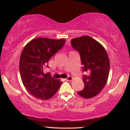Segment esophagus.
<instances>
[{"label": "esophagus", "mask_w": 130, "mask_h": 130, "mask_svg": "<svg viewBox=\"0 0 130 130\" xmlns=\"http://www.w3.org/2000/svg\"><path fill=\"white\" fill-rule=\"evenodd\" d=\"M73 77L72 76H68V77H67V78H66L65 79V80H67V81H70V80H73Z\"/></svg>", "instance_id": "obj_1"}]
</instances>
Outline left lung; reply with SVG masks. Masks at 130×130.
Masks as SVG:
<instances>
[{
	"mask_svg": "<svg viewBox=\"0 0 130 130\" xmlns=\"http://www.w3.org/2000/svg\"><path fill=\"white\" fill-rule=\"evenodd\" d=\"M71 46L80 54L83 65L84 87L77 92L85 98H91L103 90L109 73L110 62L104 47L96 40L89 36H83L71 40Z\"/></svg>",
	"mask_w": 130,
	"mask_h": 130,
	"instance_id": "left-lung-1",
	"label": "left lung"
}]
</instances>
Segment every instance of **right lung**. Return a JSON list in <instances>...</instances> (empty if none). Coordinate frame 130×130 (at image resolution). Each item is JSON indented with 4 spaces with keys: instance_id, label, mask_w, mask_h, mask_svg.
Segmentation results:
<instances>
[{
    "instance_id": "add662e5",
    "label": "right lung",
    "mask_w": 130,
    "mask_h": 130,
    "mask_svg": "<svg viewBox=\"0 0 130 130\" xmlns=\"http://www.w3.org/2000/svg\"><path fill=\"white\" fill-rule=\"evenodd\" d=\"M66 40L37 38L25 46L19 60L21 80L27 90L34 96L46 100L52 98L62 82L44 74L43 68L52 56L64 46Z\"/></svg>"
}]
</instances>
